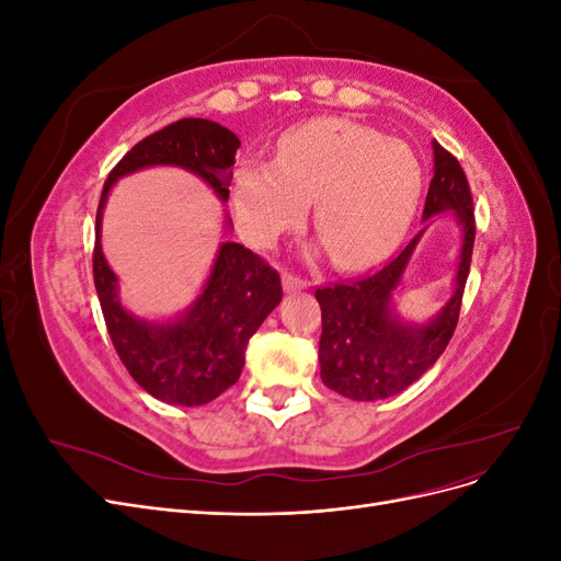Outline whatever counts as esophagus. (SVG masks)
I'll return each instance as SVG.
<instances>
[{"label":"esophagus","instance_id":"esophagus-1","mask_svg":"<svg viewBox=\"0 0 561 561\" xmlns=\"http://www.w3.org/2000/svg\"><path fill=\"white\" fill-rule=\"evenodd\" d=\"M283 287H285L287 293H297V290H307L309 283L293 276V274H283Z\"/></svg>","mask_w":561,"mask_h":561}]
</instances>
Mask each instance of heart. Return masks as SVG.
Instances as JSON below:
<instances>
[{
	"mask_svg": "<svg viewBox=\"0 0 561 561\" xmlns=\"http://www.w3.org/2000/svg\"><path fill=\"white\" fill-rule=\"evenodd\" d=\"M421 190L410 145L346 118L301 124L283 135L276 161L241 159L231 171L233 217L250 243H274L313 198L320 245L342 268L381 260L410 227Z\"/></svg>",
	"mask_w": 561,
	"mask_h": 561,
	"instance_id": "heart-1",
	"label": "heart"
}]
</instances>
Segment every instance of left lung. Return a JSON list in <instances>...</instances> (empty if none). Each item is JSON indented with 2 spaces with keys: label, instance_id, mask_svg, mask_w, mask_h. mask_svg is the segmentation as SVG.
I'll return each mask as SVG.
<instances>
[{
  "label": "left lung",
  "instance_id": "obj_1",
  "mask_svg": "<svg viewBox=\"0 0 561 561\" xmlns=\"http://www.w3.org/2000/svg\"><path fill=\"white\" fill-rule=\"evenodd\" d=\"M437 214L454 216L462 229L453 297L431 321L412 323L394 309V293L417 241ZM423 222L426 227L410 245L375 274L316 290L322 311L320 379L339 396L358 402L398 396L435 365L456 330L472 257L474 213L463 168L435 140Z\"/></svg>",
  "mask_w": 561,
  "mask_h": 561
}]
</instances>
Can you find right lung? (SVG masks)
I'll return each mask as SVG.
<instances>
[{
	"instance_id": "add662e5",
	"label": "right lung",
	"mask_w": 561,
	"mask_h": 561,
	"mask_svg": "<svg viewBox=\"0 0 561 561\" xmlns=\"http://www.w3.org/2000/svg\"><path fill=\"white\" fill-rule=\"evenodd\" d=\"M241 140L208 118H180L135 145L110 173L95 215L93 278L118 358L149 396L165 404H208L239 381L245 346L283 299L280 276L241 243H219L210 276L182 313L147 320L130 313L118 295L103 243V213L112 186L145 168L171 165L194 173L215 196L229 201L231 165ZM231 229V219H225Z\"/></svg>"
}]
</instances>
